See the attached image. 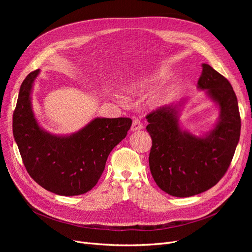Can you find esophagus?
Instances as JSON below:
<instances>
[{
    "label": "esophagus",
    "instance_id": "esophagus-1",
    "mask_svg": "<svg viewBox=\"0 0 252 252\" xmlns=\"http://www.w3.org/2000/svg\"><path fill=\"white\" fill-rule=\"evenodd\" d=\"M143 128V124L139 121V119L135 118L133 121V124H131V126H130V129L131 130H139V129H142Z\"/></svg>",
    "mask_w": 252,
    "mask_h": 252
}]
</instances>
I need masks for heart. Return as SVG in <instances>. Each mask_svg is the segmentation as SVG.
Segmentation results:
<instances>
[{"instance_id":"b5f03b06","label":"heart","mask_w":252,"mask_h":252,"mask_svg":"<svg viewBox=\"0 0 252 252\" xmlns=\"http://www.w3.org/2000/svg\"><path fill=\"white\" fill-rule=\"evenodd\" d=\"M166 99H167V94L166 93H162V94H156L152 96L150 102L152 105H160L163 102H165Z\"/></svg>"}]
</instances>
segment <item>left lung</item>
Segmentation results:
<instances>
[{
	"instance_id": "1",
	"label": "left lung",
	"mask_w": 252,
	"mask_h": 252,
	"mask_svg": "<svg viewBox=\"0 0 252 252\" xmlns=\"http://www.w3.org/2000/svg\"><path fill=\"white\" fill-rule=\"evenodd\" d=\"M198 88L206 90L220 106L219 122L204 137L181 128V103L159 107L146 116L152 139L151 175L157 186L171 196L190 197L217 185L227 173L240 138L238 101L228 79L203 63Z\"/></svg>"
}]
</instances>
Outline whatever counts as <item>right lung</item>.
Here are the masks:
<instances>
[{"mask_svg": "<svg viewBox=\"0 0 252 252\" xmlns=\"http://www.w3.org/2000/svg\"><path fill=\"white\" fill-rule=\"evenodd\" d=\"M39 69L21 84L13 113V135L30 176L44 189L62 196L87 193L98 183L111 150L122 142L131 119L95 118L70 136L51 135L35 121L31 93Z\"/></svg>", "mask_w": 252, "mask_h": 252, "instance_id": "obj_1", "label": "right lung"}]
</instances>
